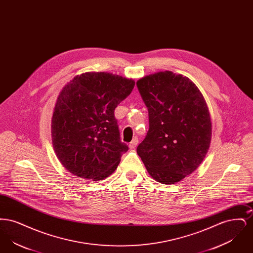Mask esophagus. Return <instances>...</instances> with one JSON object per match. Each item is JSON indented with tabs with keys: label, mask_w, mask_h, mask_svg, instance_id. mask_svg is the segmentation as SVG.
<instances>
[{
	"label": "esophagus",
	"mask_w": 253,
	"mask_h": 253,
	"mask_svg": "<svg viewBox=\"0 0 253 253\" xmlns=\"http://www.w3.org/2000/svg\"><path fill=\"white\" fill-rule=\"evenodd\" d=\"M137 144H138V139L136 137H134L132 141L129 143V148L132 150V149H134L137 146Z\"/></svg>",
	"instance_id": "obj_1"
}]
</instances>
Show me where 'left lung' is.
Returning a JSON list of instances; mask_svg holds the SVG:
<instances>
[{"label": "left lung", "instance_id": "1", "mask_svg": "<svg viewBox=\"0 0 253 253\" xmlns=\"http://www.w3.org/2000/svg\"><path fill=\"white\" fill-rule=\"evenodd\" d=\"M149 112V131L136 152L149 174L175 184L203 161L211 140V121L204 96L180 74L157 72L136 82Z\"/></svg>", "mask_w": 253, "mask_h": 253}]
</instances>
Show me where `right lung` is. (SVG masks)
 I'll use <instances>...</instances> for the list:
<instances>
[{
    "mask_svg": "<svg viewBox=\"0 0 253 253\" xmlns=\"http://www.w3.org/2000/svg\"><path fill=\"white\" fill-rule=\"evenodd\" d=\"M132 79L106 72L76 76L61 89L51 121L53 148L74 175L99 181L118 168L121 142L115 109L132 92Z\"/></svg>",
    "mask_w": 253,
    "mask_h": 253,
    "instance_id": "1",
    "label": "right lung"
}]
</instances>
